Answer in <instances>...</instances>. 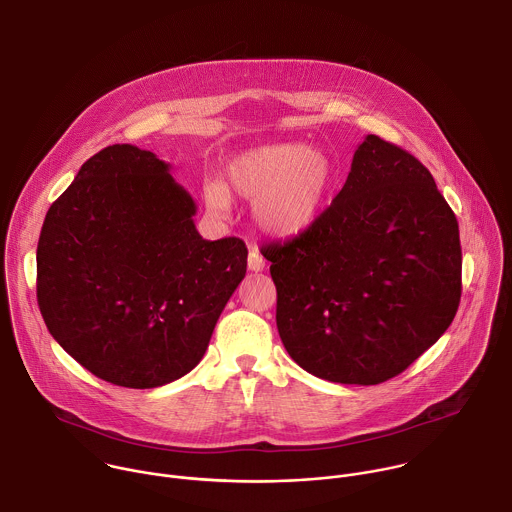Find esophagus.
Segmentation results:
<instances>
[{
  "instance_id": "obj_1",
  "label": "esophagus",
  "mask_w": 512,
  "mask_h": 512,
  "mask_svg": "<svg viewBox=\"0 0 512 512\" xmlns=\"http://www.w3.org/2000/svg\"><path fill=\"white\" fill-rule=\"evenodd\" d=\"M247 267H249V271H253V273H259V271L265 269V259H263V255L259 253L257 247H251V249H249Z\"/></svg>"
}]
</instances>
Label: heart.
<instances>
[{
  "instance_id": "heart-1",
  "label": "heart",
  "mask_w": 512,
  "mask_h": 512,
  "mask_svg": "<svg viewBox=\"0 0 512 512\" xmlns=\"http://www.w3.org/2000/svg\"><path fill=\"white\" fill-rule=\"evenodd\" d=\"M335 181L331 157L299 141L253 147L227 165V185L209 183L205 203L227 213L231 193L253 201V219L273 237L303 233L321 215Z\"/></svg>"
}]
</instances>
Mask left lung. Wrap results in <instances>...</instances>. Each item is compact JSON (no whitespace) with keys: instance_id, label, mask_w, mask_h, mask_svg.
Segmentation results:
<instances>
[{"instance_id":"left-lung-1","label":"left lung","mask_w":512,"mask_h":512,"mask_svg":"<svg viewBox=\"0 0 512 512\" xmlns=\"http://www.w3.org/2000/svg\"><path fill=\"white\" fill-rule=\"evenodd\" d=\"M261 253L287 353L331 383L397 377L459 309L457 217L429 169L377 135L355 149L343 189L315 223Z\"/></svg>"}]
</instances>
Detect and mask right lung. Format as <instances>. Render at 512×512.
<instances>
[{"label":"right lung","instance_id":"obj_1","mask_svg":"<svg viewBox=\"0 0 512 512\" xmlns=\"http://www.w3.org/2000/svg\"><path fill=\"white\" fill-rule=\"evenodd\" d=\"M197 205L155 153L89 157L49 207L37 303L51 337L95 377L153 389L187 375L247 273L237 237L207 241Z\"/></svg>","mask_w":512,"mask_h":512}]
</instances>
